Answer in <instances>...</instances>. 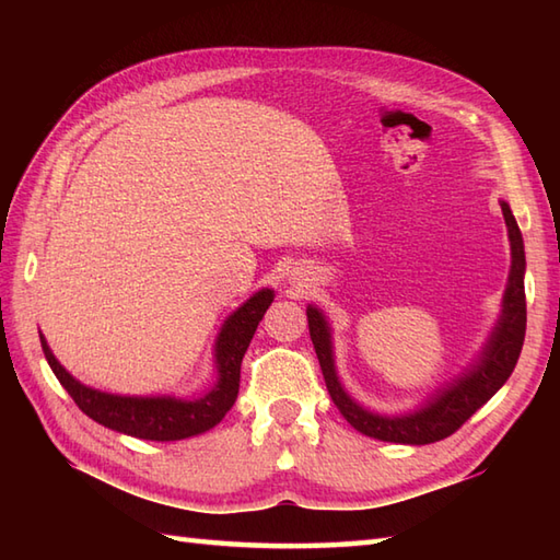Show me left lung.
<instances>
[{"mask_svg": "<svg viewBox=\"0 0 560 560\" xmlns=\"http://www.w3.org/2000/svg\"><path fill=\"white\" fill-rule=\"evenodd\" d=\"M503 219L508 225L510 237V253H513V265H510L508 289L503 295V311L501 317L491 331L489 341H486L479 359L467 368L457 380L428 399L421 409H413L409 413L399 416H385L375 413L371 409L361 407L359 401L349 397V392L341 387L337 365H335V351H331V329L323 311L315 305H307V327H311V339L317 353L319 368H323L325 383L329 389L331 401L337 404L343 419H347L355 431L385 440V443H399V445H428L438 443L447 435H452L457 428L471 419L486 401H489L498 389L505 385L510 373L515 371V363L520 359L522 343H525V329H527V303H525V243H522V233L517 229V221L510 211L508 201H501Z\"/></svg>", "mask_w": 560, "mask_h": 560, "instance_id": "obj_1", "label": "left lung"}]
</instances>
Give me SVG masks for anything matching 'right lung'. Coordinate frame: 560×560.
Masks as SVG:
<instances>
[{"mask_svg": "<svg viewBox=\"0 0 560 560\" xmlns=\"http://www.w3.org/2000/svg\"><path fill=\"white\" fill-rule=\"evenodd\" d=\"M273 301L271 289H261L237 307L233 315L225 317L213 343V363H217V380L213 385L192 399L180 397H125L108 395V392L93 389L81 385L77 377H71L62 363L55 359V353L47 347L40 335V347L52 373L57 375L69 397L77 401V407L96 423L110 428V431L132 435L139 440H183L199 433H207L209 428L221 423L225 413L231 411L241 387V363L243 355L255 337L259 319L265 317L267 307Z\"/></svg>", "mask_w": 560, "mask_h": 560, "instance_id": "right-lung-1", "label": "right lung"}]
</instances>
